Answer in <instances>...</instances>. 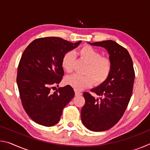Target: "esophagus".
I'll use <instances>...</instances> for the list:
<instances>
[{
	"label": "esophagus",
	"instance_id": "1",
	"mask_svg": "<svg viewBox=\"0 0 150 150\" xmlns=\"http://www.w3.org/2000/svg\"><path fill=\"white\" fill-rule=\"evenodd\" d=\"M75 96H81V95H82V93H80V92H79V91H75Z\"/></svg>",
	"mask_w": 150,
	"mask_h": 150
}]
</instances>
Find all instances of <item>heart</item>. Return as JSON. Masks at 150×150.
I'll return each instance as SVG.
<instances>
[{
    "label": "heart",
    "mask_w": 150,
    "mask_h": 150,
    "mask_svg": "<svg viewBox=\"0 0 150 150\" xmlns=\"http://www.w3.org/2000/svg\"><path fill=\"white\" fill-rule=\"evenodd\" d=\"M79 55L88 63L85 73L81 75L73 74L65 78L67 84L77 91L89 87L93 82L99 85L107 80L112 70V63L110 58L102 56V54L90 45H85L79 50ZM76 59L75 54L72 51L68 52L62 58V67L66 72L73 71Z\"/></svg>",
    "instance_id": "obj_1"
}]
</instances>
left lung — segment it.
Returning a JSON list of instances; mask_svg holds the SVG:
<instances>
[{"label": "left lung", "instance_id": "obj_1", "mask_svg": "<svg viewBox=\"0 0 150 150\" xmlns=\"http://www.w3.org/2000/svg\"><path fill=\"white\" fill-rule=\"evenodd\" d=\"M105 47L112 63V70L105 82L91 91L100 98L85 92V104L81 109V121L94 132L107 130L120 120L132 94L135 73L133 62L126 48L112 40L89 43Z\"/></svg>", "mask_w": 150, "mask_h": 150}]
</instances>
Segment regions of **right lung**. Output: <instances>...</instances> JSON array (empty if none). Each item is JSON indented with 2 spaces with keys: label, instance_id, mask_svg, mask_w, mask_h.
<instances>
[{
  "label": "right lung",
  "instance_id": "add662e5",
  "mask_svg": "<svg viewBox=\"0 0 150 150\" xmlns=\"http://www.w3.org/2000/svg\"><path fill=\"white\" fill-rule=\"evenodd\" d=\"M81 41L71 43L57 37L41 38L28 45L20 60L16 82L22 106L33 121L44 126L59 122L63 108L75 95L70 85L52 89L62 81V58Z\"/></svg>",
  "mask_w": 150,
  "mask_h": 150
}]
</instances>
